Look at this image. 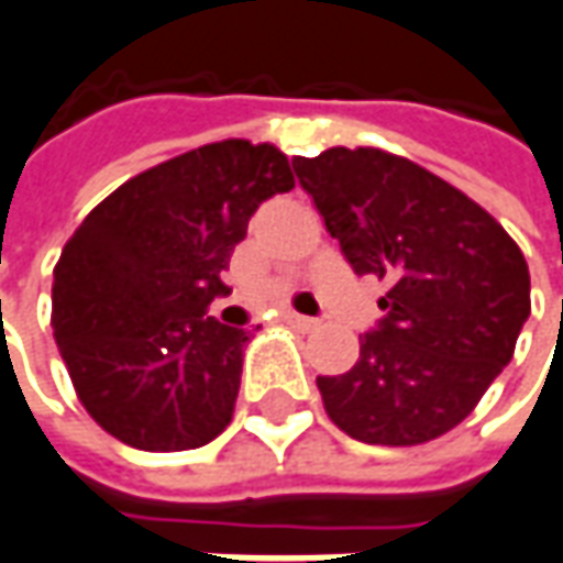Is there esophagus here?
Instances as JSON below:
<instances>
[{
	"instance_id": "34e87169",
	"label": "esophagus",
	"mask_w": 563,
	"mask_h": 563,
	"mask_svg": "<svg viewBox=\"0 0 563 563\" xmlns=\"http://www.w3.org/2000/svg\"><path fill=\"white\" fill-rule=\"evenodd\" d=\"M285 324H290L294 331L309 333L319 328V319H309V316H300V312H285Z\"/></svg>"
}]
</instances>
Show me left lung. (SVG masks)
<instances>
[{"label": "left lung", "mask_w": 563, "mask_h": 563, "mask_svg": "<svg viewBox=\"0 0 563 563\" xmlns=\"http://www.w3.org/2000/svg\"><path fill=\"white\" fill-rule=\"evenodd\" d=\"M355 275L386 312L352 371L319 377L324 410L364 444L410 448L466 420L511 362L530 316L521 247L456 186L374 146L294 158Z\"/></svg>", "instance_id": "1"}]
</instances>
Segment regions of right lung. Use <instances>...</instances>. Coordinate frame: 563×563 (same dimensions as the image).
I'll return each instance as SVG.
<instances>
[{"label":"right lung","mask_w":563,"mask_h":563,"mask_svg":"<svg viewBox=\"0 0 563 563\" xmlns=\"http://www.w3.org/2000/svg\"><path fill=\"white\" fill-rule=\"evenodd\" d=\"M294 189L273 143L220 141L131 177L54 266L52 324L91 420L137 451H192L232 420L251 331L208 316L247 220Z\"/></svg>","instance_id":"add662e5"}]
</instances>
